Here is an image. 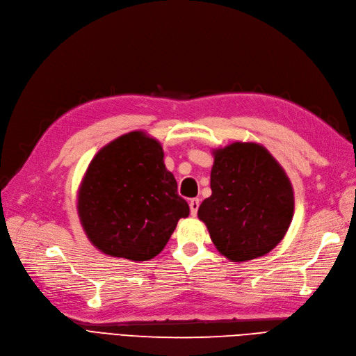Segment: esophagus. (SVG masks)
<instances>
[{"label":"esophagus","instance_id":"34e87169","mask_svg":"<svg viewBox=\"0 0 356 356\" xmlns=\"http://www.w3.org/2000/svg\"><path fill=\"white\" fill-rule=\"evenodd\" d=\"M189 207H191V214L192 216H197L198 209H200V200L198 198H192L189 201Z\"/></svg>","mask_w":356,"mask_h":356}]
</instances>
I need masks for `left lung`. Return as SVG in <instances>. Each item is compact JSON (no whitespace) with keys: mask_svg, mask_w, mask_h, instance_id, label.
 <instances>
[{"mask_svg":"<svg viewBox=\"0 0 356 356\" xmlns=\"http://www.w3.org/2000/svg\"><path fill=\"white\" fill-rule=\"evenodd\" d=\"M210 186L198 217L219 253L232 261L268 254L289 231L294 192L265 146L234 142L214 149Z\"/></svg>","mask_w":356,"mask_h":356,"instance_id":"1","label":"left lung"}]
</instances>
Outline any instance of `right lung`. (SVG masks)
Listing matches in <instances>:
<instances>
[{
	"label": "right lung",
	"mask_w": 356,
	"mask_h": 356,
	"mask_svg": "<svg viewBox=\"0 0 356 356\" xmlns=\"http://www.w3.org/2000/svg\"><path fill=\"white\" fill-rule=\"evenodd\" d=\"M76 210L90 243L112 257L146 261L159 254L179 219L189 216L154 137L130 131L91 159Z\"/></svg>",
	"instance_id": "1"
}]
</instances>
